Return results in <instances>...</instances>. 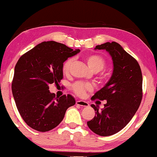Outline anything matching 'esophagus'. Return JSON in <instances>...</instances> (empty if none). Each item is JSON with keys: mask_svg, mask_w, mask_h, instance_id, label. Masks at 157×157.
Returning a JSON list of instances; mask_svg holds the SVG:
<instances>
[{"mask_svg": "<svg viewBox=\"0 0 157 157\" xmlns=\"http://www.w3.org/2000/svg\"><path fill=\"white\" fill-rule=\"evenodd\" d=\"M76 104L77 105H79V106H81L87 107V106H89V103L86 102V101H82V100H77Z\"/></svg>", "mask_w": 157, "mask_h": 157, "instance_id": "1", "label": "esophagus"}]
</instances>
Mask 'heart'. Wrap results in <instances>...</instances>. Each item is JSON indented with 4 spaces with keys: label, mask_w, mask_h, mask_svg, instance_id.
Returning a JSON list of instances; mask_svg holds the SVG:
<instances>
[{
    "label": "heart",
    "mask_w": 157,
    "mask_h": 157,
    "mask_svg": "<svg viewBox=\"0 0 157 157\" xmlns=\"http://www.w3.org/2000/svg\"><path fill=\"white\" fill-rule=\"evenodd\" d=\"M86 63L88 66H89V68L95 73L100 72L101 71H102L105 68L106 64V61H105L104 58L96 54H91L87 56L86 57ZM74 61V58H69L64 62L63 66V70L64 72L67 73L69 71ZM72 89L76 94H78L79 96H83L84 95L86 91H91L93 87L90 83L78 81V82H76L73 84Z\"/></svg>",
    "instance_id": "1"
}]
</instances>
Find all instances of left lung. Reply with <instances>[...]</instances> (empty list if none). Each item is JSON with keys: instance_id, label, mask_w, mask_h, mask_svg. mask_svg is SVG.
Wrapping results in <instances>:
<instances>
[{"instance_id": "1", "label": "left lung", "mask_w": 157, "mask_h": 157, "mask_svg": "<svg viewBox=\"0 0 157 157\" xmlns=\"http://www.w3.org/2000/svg\"><path fill=\"white\" fill-rule=\"evenodd\" d=\"M95 50H106L111 56L113 73L110 79L91 97L106 100L104 108L91 106L95 117L87 125L92 132L102 136H111L127 125L136 113L142 99V74L136 60L118 43L98 45Z\"/></svg>"}]
</instances>
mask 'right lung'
Listing matches in <instances>:
<instances>
[{"label": "right lung", "instance_id": "1", "mask_svg": "<svg viewBox=\"0 0 157 157\" xmlns=\"http://www.w3.org/2000/svg\"><path fill=\"white\" fill-rule=\"evenodd\" d=\"M79 52L51 40L38 44L19 59L12 93L18 112L30 127L41 132L53 129L63 120L67 109L76 104L70 94L55 98L48 86L59 84L64 61Z\"/></svg>", "mask_w": 157, "mask_h": 157}]
</instances>
